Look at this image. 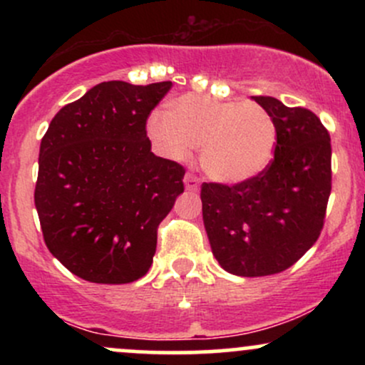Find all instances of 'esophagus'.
Masks as SVG:
<instances>
[{
    "mask_svg": "<svg viewBox=\"0 0 365 365\" xmlns=\"http://www.w3.org/2000/svg\"><path fill=\"white\" fill-rule=\"evenodd\" d=\"M183 183H185L187 190H190V192H197L200 188V180L192 173L185 175V178H183Z\"/></svg>",
    "mask_w": 365,
    "mask_h": 365,
    "instance_id": "1",
    "label": "esophagus"
}]
</instances>
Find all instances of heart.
I'll use <instances>...</instances> for the list:
<instances>
[{
  "instance_id": "1",
  "label": "heart",
  "mask_w": 365,
  "mask_h": 365,
  "mask_svg": "<svg viewBox=\"0 0 365 365\" xmlns=\"http://www.w3.org/2000/svg\"><path fill=\"white\" fill-rule=\"evenodd\" d=\"M148 132L175 161H185L200 145L202 170L228 185L259 177L273 161L278 142L273 116L262 106L202 94H183L170 111L150 113Z\"/></svg>"
}]
</instances>
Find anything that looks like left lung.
Wrapping results in <instances>:
<instances>
[{
  "mask_svg": "<svg viewBox=\"0 0 365 365\" xmlns=\"http://www.w3.org/2000/svg\"><path fill=\"white\" fill-rule=\"evenodd\" d=\"M252 99L274 120V159L249 182L202 183L200 190L212 255L245 278L282 273L299 261L321 235L331 194V139L321 120L274 98Z\"/></svg>",
  "mask_w": 365,
  "mask_h": 365,
  "instance_id": "left-lung-1",
  "label": "left lung"
}]
</instances>
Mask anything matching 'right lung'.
<instances>
[{
  "label": "right lung",
  "instance_id": "1",
  "mask_svg": "<svg viewBox=\"0 0 365 365\" xmlns=\"http://www.w3.org/2000/svg\"><path fill=\"white\" fill-rule=\"evenodd\" d=\"M171 82H103L66 104L41 140L36 209L49 252L91 283L142 278L185 170L150 153L145 121Z\"/></svg>",
  "mask_w": 365,
  "mask_h": 365
}]
</instances>
